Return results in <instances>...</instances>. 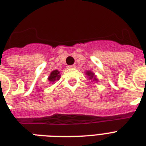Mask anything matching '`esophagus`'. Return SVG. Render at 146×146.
Listing matches in <instances>:
<instances>
[{"mask_svg":"<svg viewBox=\"0 0 146 146\" xmlns=\"http://www.w3.org/2000/svg\"><path fill=\"white\" fill-rule=\"evenodd\" d=\"M75 67V65H70L67 66V68H74Z\"/></svg>","mask_w":146,"mask_h":146,"instance_id":"34e87169","label":"esophagus"}]
</instances>
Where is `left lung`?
I'll use <instances>...</instances> for the list:
<instances>
[{
    "mask_svg": "<svg viewBox=\"0 0 146 146\" xmlns=\"http://www.w3.org/2000/svg\"><path fill=\"white\" fill-rule=\"evenodd\" d=\"M86 74L89 76V79H90V80H92L93 81H96V82H97L98 81L97 78H96L95 74H94L92 71H86Z\"/></svg>",
    "mask_w": 146,
    "mask_h": 146,
    "instance_id": "8db88e82",
    "label": "left lung"
}]
</instances>
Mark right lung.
<instances>
[{"instance_id": "obj_1", "label": "right lung", "mask_w": 146, "mask_h": 146, "mask_svg": "<svg viewBox=\"0 0 146 146\" xmlns=\"http://www.w3.org/2000/svg\"><path fill=\"white\" fill-rule=\"evenodd\" d=\"M60 78V71H58L57 70H55L52 71L50 74V76L48 77V80L50 82V83H53V82L58 80Z\"/></svg>"}]
</instances>
